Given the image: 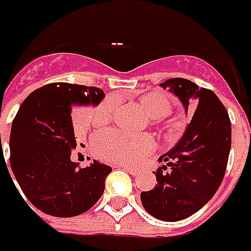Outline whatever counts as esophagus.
Returning a JSON list of instances; mask_svg holds the SVG:
<instances>
[{"label":"esophagus","mask_w":251,"mask_h":251,"mask_svg":"<svg viewBox=\"0 0 251 251\" xmlns=\"http://www.w3.org/2000/svg\"><path fill=\"white\" fill-rule=\"evenodd\" d=\"M119 167H122L123 170H126V171H128L131 175H137L138 174V170H136V168L133 167H129V166H126V164H120Z\"/></svg>","instance_id":"34e87169"}]
</instances>
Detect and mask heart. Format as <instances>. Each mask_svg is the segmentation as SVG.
<instances>
[{
  "mask_svg": "<svg viewBox=\"0 0 251 251\" xmlns=\"http://www.w3.org/2000/svg\"><path fill=\"white\" fill-rule=\"evenodd\" d=\"M140 105L153 118H163L170 113V102L159 93H149L140 98ZM116 107L115 98H106L93 115L96 124L109 123ZM93 150L98 157L122 164H137L155 148L149 135H128L122 131L109 129L93 137Z\"/></svg>",
  "mask_w": 251,
  "mask_h": 251,
  "instance_id": "obj_1",
  "label": "heart"
}]
</instances>
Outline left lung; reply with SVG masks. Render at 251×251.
<instances>
[{
	"label": "left lung",
	"instance_id": "8db88e82",
	"mask_svg": "<svg viewBox=\"0 0 251 251\" xmlns=\"http://www.w3.org/2000/svg\"><path fill=\"white\" fill-rule=\"evenodd\" d=\"M159 85L179 98L192 120L175 146L159 157L166 164L153 172L158 184L142 192L141 202L154 218L179 222L201 210L219 189L229 157L230 120L212 91L182 77Z\"/></svg>",
	"mask_w": 251,
	"mask_h": 251
}]
</instances>
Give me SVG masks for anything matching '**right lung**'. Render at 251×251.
<instances>
[{
	"label": "right lung",
	"mask_w": 251,
	"mask_h": 251,
	"mask_svg": "<svg viewBox=\"0 0 251 251\" xmlns=\"http://www.w3.org/2000/svg\"><path fill=\"white\" fill-rule=\"evenodd\" d=\"M105 93L96 87L51 83L32 92L11 124V170L28 201L40 211L71 218L88 211L105 190L113 168L94 160L79 168L71 111L97 106Z\"/></svg>",
	"instance_id": "add662e5"
}]
</instances>
